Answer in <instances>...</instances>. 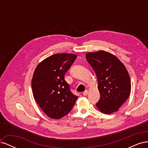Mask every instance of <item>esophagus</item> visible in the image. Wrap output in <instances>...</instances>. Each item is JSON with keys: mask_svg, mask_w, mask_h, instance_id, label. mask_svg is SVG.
<instances>
[{"mask_svg": "<svg viewBox=\"0 0 148 148\" xmlns=\"http://www.w3.org/2000/svg\"><path fill=\"white\" fill-rule=\"evenodd\" d=\"M88 94V90H86V91H84L83 92V95H84V96H86Z\"/></svg>", "mask_w": 148, "mask_h": 148, "instance_id": "esophagus-1", "label": "esophagus"}]
</instances>
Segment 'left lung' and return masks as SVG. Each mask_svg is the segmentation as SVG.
Masks as SVG:
<instances>
[{
	"instance_id": "1",
	"label": "left lung",
	"mask_w": 148,
	"mask_h": 148,
	"mask_svg": "<svg viewBox=\"0 0 148 148\" xmlns=\"http://www.w3.org/2000/svg\"><path fill=\"white\" fill-rule=\"evenodd\" d=\"M86 58L97 76L101 97L96 107L106 114L117 112L130 95L127 70L117 57L104 51L87 53Z\"/></svg>"
}]
</instances>
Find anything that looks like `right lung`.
Returning a JSON list of instances; mask_svg holds the SVG:
<instances>
[{
  "mask_svg": "<svg viewBox=\"0 0 148 148\" xmlns=\"http://www.w3.org/2000/svg\"><path fill=\"white\" fill-rule=\"evenodd\" d=\"M77 57L73 53H56L40 62L34 71L31 82L34 98L51 119L64 117L77 99L64 79Z\"/></svg>",
  "mask_w": 148,
  "mask_h": 148,
  "instance_id": "right-lung-1",
  "label": "right lung"
}]
</instances>
